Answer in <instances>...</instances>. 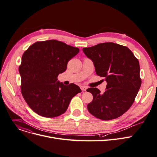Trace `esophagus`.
I'll list each match as a JSON object with an SVG mask.
<instances>
[{
  "label": "esophagus",
  "instance_id": "34e87169",
  "mask_svg": "<svg viewBox=\"0 0 157 157\" xmlns=\"http://www.w3.org/2000/svg\"><path fill=\"white\" fill-rule=\"evenodd\" d=\"M80 88H81L82 91H85L86 90V89H87V88L86 86H81Z\"/></svg>",
  "mask_w": 157,
  "mask_h": 157
}]
</instances>
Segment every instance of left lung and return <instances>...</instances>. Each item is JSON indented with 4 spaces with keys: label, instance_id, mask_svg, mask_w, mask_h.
<instances>
[{
    "label": "left lung",
    "instance_id": "8db88e82",
    "mask_svg": "<svg viewBox=\"0 0 157 157\" xmlns=\"http://www.w3.org/2000/svg\"><path fill=\"white\" fill-rule=\"evenodd\" d=\"M82 51L93 62L96 74L107 82L103 94L97 88L86 90L93 97L87 105L88 111L104 121L120 117L131 107L141 85L138 60L127 47L112 42Z\"/></svg>",
    "mask_w": 157,
    "mask_h": 157
}]
</instances>
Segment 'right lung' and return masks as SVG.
<instances>
[{
    "mask_svg": "<svg viewBox=\"0 0 157 157\" xmlns=\"http://www.w3.org/2000/svg\"><path fill=\"white\" fill-rule=\"evenodd\" d=\"M79 52L78 48L62 41L50 40L37 41L25 52L19 72L24 99L35 113L45 117L64 113L80 88L71 83L64 85L57 81L68 61Z\"/></svg>",
    "mask_w": 157,
    "mask_h": 157,
    "instance_id": "right-lung-1",
    "label": "right lung"
}]
</instances>
